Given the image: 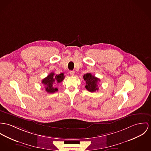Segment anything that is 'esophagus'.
<instances>
[{"instance_id":"obj_1","label":"esophagus","mask_w":151,"mask_h":151,"mask_svg":"<svg viewBox=\"0 0 151 151\" xmlns=\"http://www.w3.org/2000/svg\"><path fill=\"white\" fill-rule=\"evenodd\" d=\"M70 74L71 76H73L75 74V72L73 70H70Z\"/></svg>"}]
</instances>
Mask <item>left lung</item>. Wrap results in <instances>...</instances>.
I'll use <instances>...</instances> for the list:
<instances>
[{
  "instance_id": "8db88e82",
  "label": "left lung",
  "mask_w": 151,
  "mask_h": 151,
  "mask_svg": "<svg viewBox=\"0 0 151 151\" xmlns=\"http://www.w3.org/2000/svg\"><path fill=\"white\" fill-rule=\"evenodd\" d=\"M83 79L86 83L85 87L88 91L93 93L96 90H98V82L100 81V79L92 75L90 73L84 74L83 76Z\"/></svg>"
}]
</instances>
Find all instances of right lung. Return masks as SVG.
<instances>
[{"label": "right lung", "instance_id": "1", "mask_svg": "<svg viewBox=\"0 0 151 151\" xmlns=\"http://www.w3.org/2000/svg\"><path fill=\"white\" fill-rule=\"evenodd\" d=\"M65 76L64 73H61L59 75H55V73L51 72L42 81V83L45 86V90L47 93H54L58 91V88H55L54 84L60 83L63 81Z\"/></svg>", "mask_w": 151, "mask_h": 151}]
</instances>
